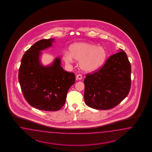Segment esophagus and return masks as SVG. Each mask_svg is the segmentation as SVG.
Returning <instances> with one entry per match:
<instances>
[{
	"mask_svg": "<svg viewBox=\"0 0 152 152\" xmlns=\"http://www.w3.org/2000/svg\"><path fill=\"white\" fill-rule=\"evenodd\" d=\"M82 78H83V76H82L81 75H80V74L77 75V76H76V80H81Z\"/></svg>",
	"mask_w": 152,
	"mask_h": 152,
	"instance_id": "34e87169",
	"label": "esophagus"
}]
</instances>
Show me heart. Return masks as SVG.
I'll list each match as a JSON object with an SVG mask.
<instances>
[{
    "instance_id": "b5f03b06",
    "label": "heart",
    "mask_w": 152,
    "mask_h": 152,
    "mask_svg": "<svg viewBox=\"0 0 152 152\" xmlns=\"http://www.w3.org/2000/svg\"><path fill=\"white\" fill-rule=\"evenodd\" d=\"M69 51H64L62 58L66 64H71L74 59L80 60V69L86 72H93L101 68L107 57L104 47L87 42H79L72 45Z\"/></svg>"
}]
</instances>
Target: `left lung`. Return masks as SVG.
<instances>
[{"mask_svg": "<svg viewBox=\"0 0 152 152\" xmlns=\"http://www.w3.org/2000/svg\"><path fill=\"white\" fill-rule=\"evenodd\" d=\"M106 61L101 69L84 79V100L88 106L108 110L116 106L129 94L131 65L122 49Z\"/></svg>", "mask_w": 152, "mask_h": 152, "instance_id": "left-lung-1", "label": "left lung"}]
</instances>
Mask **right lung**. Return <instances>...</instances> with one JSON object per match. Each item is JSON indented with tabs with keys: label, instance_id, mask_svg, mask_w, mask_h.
Instances as JSON below:
<instances>
[{
	"label": "right lung",
	"instance_id": "add662e5",
	"mask_svg": "<svg viewBox=\"0 0 152 152\" xmlns=\"http://www.w3.org/2000/svg\"><path fill=\"white\" fill-rule=\"evenodd\" d=\"M53 42L54 38L35 43L24 54L19 69V82L24 98L30 105L41 110L61 109L75 82V74L61 67L60 57L47 66L42 64L41 51L51 47Z\"/></svg>",
	"mask_w": 152,
	"mask_h": 152
}]
</instances>
